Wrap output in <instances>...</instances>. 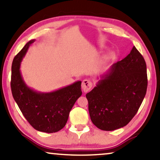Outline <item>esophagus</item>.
I'll list each match as a JSON object with an SVG mask.
<instances>
[{"label": "esophagus", "instance_id": "obj_1", "mask_svg": "<svg viewBox=\"0 0 160 160\" xmlns=\"http://www.w3.org/2000/svg\"><path fill=\"white\" fill-rule=\"evenodd\" d=\"M92 86H93V83L90 80L84 79L82 82V88L83 91H84L85 93H86V92H88V91H90L91 87H92Z\"/></svg>", "mask_w": 160, "mask_h": 160}]
</instances>
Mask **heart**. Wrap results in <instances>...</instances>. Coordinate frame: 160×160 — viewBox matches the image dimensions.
Wrapping results in <instances>:
<instances>
[{"mask_svg": "<svg viewBox=\"0 0 160 160\" xmlns=\"http://www.w3.org/2000/svg\"><path fill=\"white\" fill-rule=\"evenodd\" d=\"M113 53H112V52H110V53H108V54H107V55L106 56V59H111V58H112V57H113Z\"/></svg>", "mask_w": 160, "mask_h": 160, "instance_id": "b5f03b06", "label": "heart"}]
</instances>
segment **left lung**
Listing matches in <instances>:
<instances>
[{
    "label": "left lung",
    "instance_id": "8db88e82",
    "mask_svg": "<svg viewBox=\"0 0 160 160\" xmlns=\"http://www.w3.org/2000/svg\"><path fill=\"white\" fill-rule=\"evenodd\" d=\"M147 87L146 63L133 47L130 54L112 64L86 93L91 121L106 131L125 126L137 113Z\"/></svg>",
    "mask_w": 160,
    "mask_h": 160
}]
</instances>
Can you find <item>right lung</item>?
Wrapping results in <instances>:
<instances>
[{"label":"right lung","mask_w":160,"mask_h":160,"mask_svg":"<svg viewBox=\"0 0 160 160\" xmlns=\"http://www.w3.org/2000/svg\"><path fill=\"white\" fill-rule=\"evenodd\" d=\"M35 40L29 41L15 57L12 64V94L23 116L35 130L52 133L59 131L66 125L69 112L82 96V82L49 93L38 92L28 87L20 70V63L29 47Z\"/></svg>","instance_id":"right-lung-1"}]
</instances>
